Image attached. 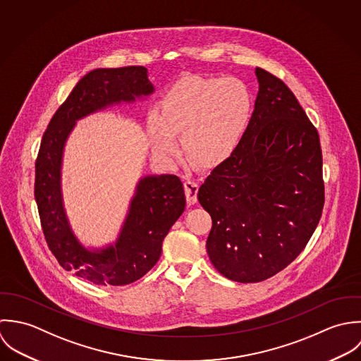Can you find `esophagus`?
<instances>
[{
    "instance_id": "34e87169",
    "label": "esophagus",
    "mask_w": 361,
    "mask_h": 361,
    "mask_svg": "<svg viewBox=\"0 0 361 361\" xmlns=\"http://www.w3.org/2000/svg\"><path fill=\"white\" fill-rule=\"evenodd\" d=\"M184 188H185V197H187V202L190 205H194L197 202V194H198V184L191 180L190 177L184 178Z\"/></svg>"
}]
</instances>
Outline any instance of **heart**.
<instances>
[{"label":"heart","instance_id":"b5f03b06","mask_svg":"<svg viewBox=\"0 0 361 361\" xmlns=\"http://www.w3.org/2000/svg\"><path fill=\"white\" fill-rule=\"evenodd\" d=\"M252 114V94L238 78L188 75L171 85L160 100V113L147 114L153 152L166 161L180 153L202 167H217L237 150Z\"/></svg>","mask_w":361,"mask_h":361}]
</instances>
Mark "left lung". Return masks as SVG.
Listing matches in <instances>:
<instances>
[{
  "label": "left lung",
  "instance_id": "obj_1",
  "mask_svg": "<svg viewBox=\"0 0 361 361\" xmlns=\"http://www.w3.org/2000/svg\"><path fill=\"white\" fill-rule=\"evenodd\" d=\"M259 90L233 156L200 187L212 217L207 251L227 279L262 282L293 262L322 215V152L293 92L257 68Z\"/></svg>",
  "mask_w": 361,
  "mask_h": 361
}]
</instances>
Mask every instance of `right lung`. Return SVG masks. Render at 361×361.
<instances>
[{
  "instance_id": "add662e5",
  "label": "right lung",
  "mask_w": 361,
  "mask_h": 361,
  "mask_svg": "<svg viewBox=\"0 0 361 361\" xmlns=\"http://www.w3.org/2000/svg\"><path fill=\"white\" fill-rule=\"evenodd\" d=\"M154 92L145 67L97 68L86 73L53 116L36 160L35 198L46 241L76 276L99 286H124L146 275L161 254L171 226L185 209L181 180L173 174L140 178L126 220L113 244L87 248L73 233L64 207L61 169L76 121Z\"/></svg>"
}]
</instances>
